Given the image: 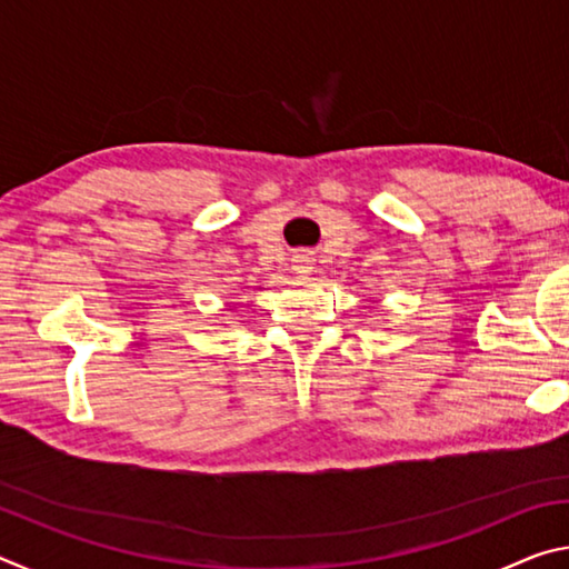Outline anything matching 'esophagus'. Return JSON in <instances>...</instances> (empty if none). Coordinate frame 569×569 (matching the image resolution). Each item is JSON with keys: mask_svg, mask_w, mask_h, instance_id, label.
<instances>
[{"mask_svg": "<svg viewBox=\"0 0 569 569\" xmlns=\"http://www.w3.org/2000/svg\"><path fill=\"white\" fill-rule=\"evenodd\" d=\"M293 271H296L298 276H308V273H311V271H313L311 256H306V253L293 256Z\"/></svg>", "mask_w": 569, "mask_h": 569, "instance_id": "obj_1", "label": "esophagus"}]
</instances>
